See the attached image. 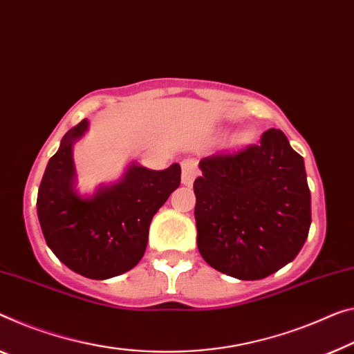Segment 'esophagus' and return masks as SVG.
<instances>
[{
  "instance_id": "obj_1",
  "label": "esophagus",
  "mask_w": 354,
  "mask_h": 354,
  "mask_svg": "<svg viewBox=\"0 0 354 354\" xmlns=\"http://www.w3.org/2000/svg\"><path fill=\"white\" fill-rule=\"evenodd\" d=\"M198 177V166L193 160L182 161V183L185 187H189L194 178Z\"/></svg>"
}]
</instances>
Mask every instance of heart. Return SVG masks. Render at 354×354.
<instances>
[{
    "label": "heart",
    "mask_w": 354,
    "mask_h": 354,
    "mask_svg": "<svg viewBox=\"0 0 354 354\" xmlns=\"http://www.w3.org/2000/svg\"><path fill=\"white\" fill-rule=\"evenodd\" d=\"M253 133L250 129H243V131L239 133L236 138H234V145L236 147H245L247 144L252 142Z\"/></svg>",
    "instance_id": "1"
}]
</instances>
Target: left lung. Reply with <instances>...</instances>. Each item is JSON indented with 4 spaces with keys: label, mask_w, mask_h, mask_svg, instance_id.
<instances>
[{
    "label": "left lung",
    "mask_w": 354,
    "mask_h": 354,
    "mask_svg": "<svg viewBox=\"0 0 354 354\" xmlns=\"http://www.w3.org/2000/svg\"><path fill=\"white\" fill-rule=\"evenodd\" d=\"M194 180L201 257L221 274L261 280L297 257L312 223L304 158L280 129L258 145L199 161Z\"/></svg>",
    "instance_id": "1"
}]
</instances>
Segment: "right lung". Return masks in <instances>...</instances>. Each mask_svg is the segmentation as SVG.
I'll list each match as a JSON object with an SVG mask.
<instances>
[{
	"mask_svg": "<svg viewBox=\"0 0 354 354\" xmlns=\"http://www.w3.org/2000/svg\"><path fill=\"white\" fill-rule=\"evenodd\" d=\"M88 124L85 118L63 136L48 160L36 207L53 254L75 274L107 280L142 259L150 221L178 188L182 171L177 162L153 171L133 161L118 182L100 185L93 194H80L73 147Z\"/></svg>",
	"mask_w": 354,
	"mask_h": 354,
	"instance_id": "add662e5",
	"label": "right lung"
}]
</instances>
